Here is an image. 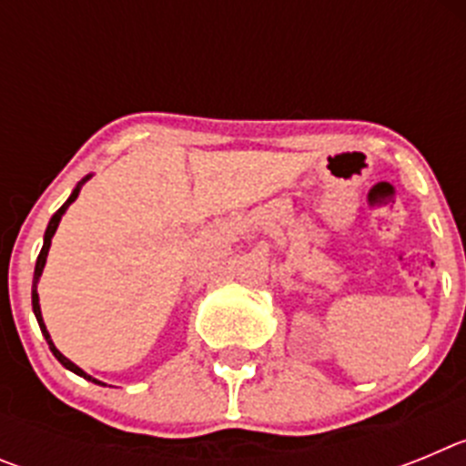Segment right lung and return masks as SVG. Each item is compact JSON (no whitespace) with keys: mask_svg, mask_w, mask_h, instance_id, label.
Returning a JSON list of instances; mask_svg holds the SVG:
<instances>
[{"mask_svg":"<svg viewBox=\"0 0 466 466\" xmlns=\"http://www.w3.org/2000/svg\"><path fill=\"white\" fill-rule=\"evenodd\" d=\"M88 179H90V175H88V177H84V179H81V182L76 184V188H74V191H72V196L67 198V203H65L63 208L57 209V212L53 214V217H51V221H48V228H46V233H44V247H41L39 257H36V266H35V279H32V310H35V315H36V322H39V329H41V333H44V339H46L48 348H51L53 357H56V360L60 361V364H63L65 369H69V371H74V373H76V376H81V378H86V380H90V382H97V385H102L100 380H95L93 376H88V373H86L84 369H79V366L74 364V361H69L67 357H65L63 352H60V350L56 348V345H53V340H51V333L46 331V324H44V317H41L39 294H36V282H39V278H41V270H44V266H46L48 249H51V238L56 236L57 224H60V219H63L65 209H67L69 205H72L74 200H76V196H79V191H81V184H84V182H88Z\"/></svg>","mask_w":466,"mask_h":466,"instance_id":"1","label":"right lung"}]
</instances>
